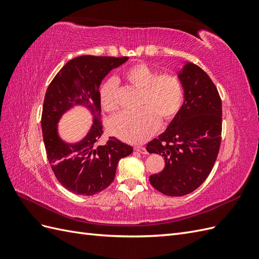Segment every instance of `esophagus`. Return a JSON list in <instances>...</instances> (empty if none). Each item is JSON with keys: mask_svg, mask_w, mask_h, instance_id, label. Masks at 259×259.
<instances>
[{"mask_svg": "<svg viewBox=\"0 0 259 259\" xmlns=\"http://www.w3.org/2000/svg\"><path fill=\"white\" fill-rule=\"evenodd\" d=\"M134 150L137 151V152L143 153V154H146V153H147V149H146L145 147H143V146H135V147H134Z\"/></svg>", "mask_w": 259, "mask_h": 259, "instance_id": "34e87169", "label": "esophagus"}]
</instances>
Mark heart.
<instances>
[{"label": "heart", "mask_w": 259, "mask_h": 259, "mask_svg": "<svg viewBox=\"0 0 259 259\" xmlns=\"http://www.w3.org/2000/svg\"><path fill=\"white\" fill-rule=\"evenodd\" d=\"M130 84L142 90L140 107L137 111H124L108 123L111 134L132 144L144 143L164 122L173 120L184 103V88L179 77L171 73H161L144 62L130 67L124 73ZM119 82L110 77L99 90V101L104 110L113 112L119 108Z\"/></svg>", "instance_id": "heart-1"}]
</instances>
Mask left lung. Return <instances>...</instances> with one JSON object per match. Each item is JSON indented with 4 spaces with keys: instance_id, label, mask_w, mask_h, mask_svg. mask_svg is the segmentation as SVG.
<instances>
[{
    "instance_id": "1",
    "label": "left lung",
    "mask_w": 259,
    "mask_h": 259,
    "mask_svg": "<svg viewBox=\"0 0 259 259\" xmlns=\"http://www.w3.org/2000/svg\"><path fill=\"white\" fill-rule=\"evenodd\" d=\"M185 101L159 138L147 145L150 153L164 156L165 167L150 176L156 190L182 197L197 189L209 175L222 142V99L206 72L187 62L178 74Z\"/></svg>"
}]
</instances>
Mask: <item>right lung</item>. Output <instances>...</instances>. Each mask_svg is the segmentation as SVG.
<instances>
[{
	"label": "right lung",
	"mask_w": 259,
	"mask_h": 259,
	"mask_svg": "<svg viewBox=\"0 0 259 259\" xmlns=\"http://www.w3.org/2000/svg\"><path fill=\"white\" fill-rule=\"evenodd\" d=\"M128 57L80 56L68 61L55 75L45 94L42 133L48 160L58 182L76 194L93 195L103 191L115 176L119 160L133 148L115 137L99 145L103 135L99 86L112 69ZM82 104L94 115V124L81 142L67 144L58 136L57 124L66 111Z\"/></svg>",
	"instance_id": "obj_1"
}]
</instances>
